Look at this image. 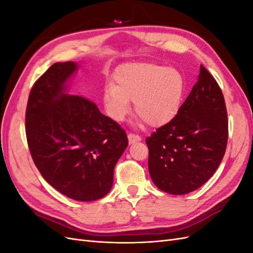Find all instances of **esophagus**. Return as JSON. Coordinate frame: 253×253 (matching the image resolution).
<instances>
[{"instance_id": "34e87169", "label": "esophagus", "mask_w": 253, "mask_h": 253, "mask_svg": "<svg viewBox=\"0 0 253 253\" xmlns=\"http://www.w3.org/2000/svg\"><path fill=\"white\" fill-rule=\"evenodd\" d=\"M127 138H128V142L129 143H134V142H137V141H140L141 140V137L139 135H135L133 133H129L127 135Z\"/></svg>"}]
</instances>
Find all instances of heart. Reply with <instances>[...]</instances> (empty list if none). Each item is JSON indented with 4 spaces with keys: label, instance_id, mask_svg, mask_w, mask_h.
Instances as JSON below:
<instances>
[{
    "label": "heart",
    "instance_id": "heart-1",
    "mask_svg": "<svg viewBox=\"0 0 253 253\" xmlns=\"http://www.w3.org/2000/svg\"><path fill=\"white\" fill-rule=\"evenodd\" d=\"M115 84L106 83L103 104L109 116L120 121L131 110L150 126H162L178 114L186 90L180 72L154 63H128L115 73Z\"/></svg>",
    "mask_w": 253,
    "mask_h": 253
}]
</instances>
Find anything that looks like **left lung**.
<instances>
[{"label": "left lung", "mask_w": 253, "mask_h": 253, "mask_svg": "<svg viewBox=\"0 0 253 253\" xmlns=\"http://www.w3.org/2000/svg\"><path fill=\"white\" fill-rule=\"evenodd\" d=\"M227 140L223 93L213 76L201 65L198 81L178 114L145 139L153 182L174 195L201 188L217 170Z\"/></svg>", "instance_id": "1"}]
</instances>
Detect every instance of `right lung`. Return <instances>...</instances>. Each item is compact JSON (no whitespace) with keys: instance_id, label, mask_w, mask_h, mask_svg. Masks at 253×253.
Returning <instances> with one entry per match:
<instances>
[{"instance_id":"obj_1","label":"right lung","mask_w":253,"mask_h":253,"mask_svg":"<svg viewBox=\"0 0 253 253\" xmlns=\"http://www.w3.org/2000/svg\"><path fill=\"white\" fill-rule=\"evenodd\" d=\"M78 64H52L36 81L26 109L30 154L43 178L79 202L105 196L114 169L127 147L124 128L101 114L89 99L67 93Z\"/></svg>"}]
</instances>
